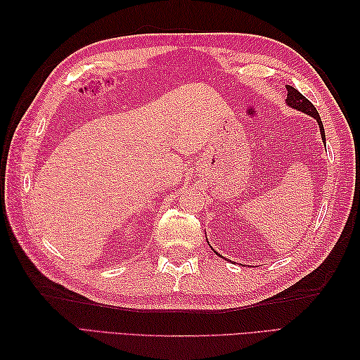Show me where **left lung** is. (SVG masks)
Here are the masks:
<instances>
[{
    "mask_svg": "<svg viewBox=\"0 0 360 360\" xmlns=\"http://www.w3.org/2000/svg\"><path fill=\"white\" fill-rule=\"evenodd\" d=\"M286 89H288L286 105L290 106V108H294V110H297V111H302V112H304V114H308V116L314 117V119L317 120L319 128H320V136H322V141H323V143H325V142H326V139H325V129H323L322 119H320L319 112H317V110H316V106L312 105L303 94L298 93V91H297L294 86L286 85ZM213 252H215V254H218L217 250H213ZM218 255H219V254H218ZM219 257H223V255H219Z\"/></svg>",
    "mask_w": 360,
    "mask_h": 360,
    "instance_id": "obj_1",
    "label": "left lung"
}]
</instances>
